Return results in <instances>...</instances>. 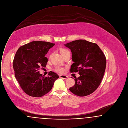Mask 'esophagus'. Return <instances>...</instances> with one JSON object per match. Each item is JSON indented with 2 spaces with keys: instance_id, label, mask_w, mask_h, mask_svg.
<instances>
[{
  "instance_id": "1",
  "label": "esophagus",
  "mask_w": 128,
  "mask_h": 128,
  "mask_svg": "<svg viewBox=\"0 0 128 128\" xmlns=\"http://www.w3.org/2000/svg\"><path fill=\"white\" fill-rule=\"evenodd\" d=\"M60 78H62V79H67L68 78V77L67 76L65 75H60Z\"/></svg>"
}]
</instances>
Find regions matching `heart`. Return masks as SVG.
<instances>
[{"instance_id": "b5f03b06", "label": "heart", "mask_w": 128, "mask_h": 128, "mask_svg": "<svg viewBox=\"0 0 128 128\" xmlns=\"http://www.w3.org/2000/svg\"><path fill=\"white\" fill-rule=\"evenodd\" d=\"M60 52L62 56H64L68 53H70V51L67 48H60ZM55 71L58 73H62L64 72V68L62 67H60L59 66H56L55 68Z\"/></svg>"}]
</instances>
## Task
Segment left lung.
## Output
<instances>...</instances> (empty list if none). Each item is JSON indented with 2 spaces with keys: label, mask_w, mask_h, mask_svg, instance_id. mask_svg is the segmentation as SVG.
<instances>
[{
  "label": "left lung",
  "mask_w": 128,
  "mask_h": 128,
  "mask_svg": "<svg viewBox=\"0 0 128 128\" xmlns=\"http://www.w3.org/2000/svg\"><path fill=\"white\" fill-rule=\"evenodd\" d=\"M65 46L70 49L73 64L71 72H77L75 84L69 90L73 94L85 96L95 91L101 82L106 60L103 51L95 43L84 40H77Z\"/></svg>",
  "instance_id": "obj_1"
}]
</instances>
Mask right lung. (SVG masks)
I'll use <instances>...</instances> for the list:
<instances>
[{"label":"right lung","instance_id":"obj_1","mask_svg":"<svg viewBox=\"0 0 128 128\" xmlns=\"http://www.w3.org/2000/svg\"><path fill=\"white\" fill-rule=\"evenodd\" d=\"M55 44L35 41L20 46L15 55L13 67L15 76L21 88L30 96H43L52 89L59 76L50 72L48 77L39 73L41 67H46L49 49Z\"/></svg>","mask_w":128,"mask_h":128}]
</instances>
